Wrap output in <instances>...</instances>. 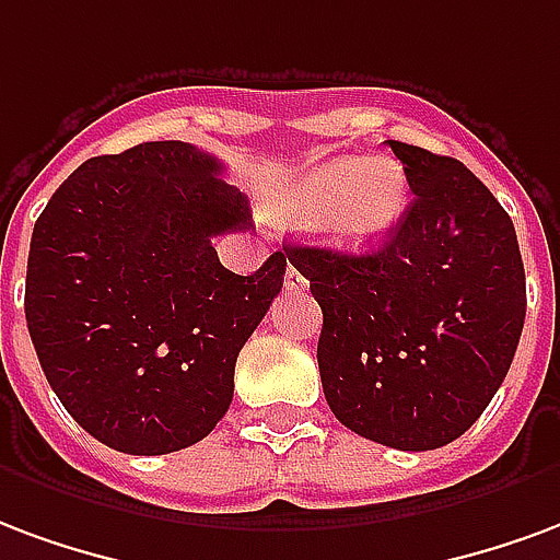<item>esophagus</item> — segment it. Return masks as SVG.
Here are the masks:
<instances>
[{
    "label": "esophagus",
    "mask_w": 560,
    "mask_h": 560,
    "mask_svg": "<svg viewBox=\"0 0 560 560\" xmlns=\"http://www.w3.org/2000/svg\"><path fill=\"white\" fill-rule=\"evenodd\" d=\"M285 289H304V283H307V280H304V275H301V271H298L295 265H285Z\"/></svg>",
    "instance_id": "esophagus-1"
}]
</instances>
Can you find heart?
<instances>
[{"instance_id":"b5f03b06","label":"heart","mask_w":560,"mask_h":560,"mask_svg":"<svg viewBox=\"0 0 560 560\" xmlns=\"http://www.w3.org/2000/svg\"><path fill=\"white\" fill-rule=\"evenodd\" d=\"M409 208V178L390 158H334L277 190L271 214L313 220L340 250H370L394 232Z\"/></svg>"}]
</instances>
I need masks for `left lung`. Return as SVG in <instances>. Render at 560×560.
I'll return each mask as SVG.
<instances>
[{"instance_id":"left-lung-1","label":"left lung","mask_w":560,"mask_h":560,"mask_svg":"<svg viewBox=\"0 0 560 560\" xmlns=\"http://www.w3.org/2000/svg\"><path fill=\"white\" fill-rule=\"evenodd\" d=\"M415 199L378 250L283 247L322 307L330 411L370 442L435 451L504 382L525 325L513 220L465 163L390 140Z\"/></svg>"}]
</instances>
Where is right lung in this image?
Wrapping results in <instances>:
<instances>
[{
	"mask_svg": "<svg viewBox=\"0 0 560 560\" xmlns=\"http://www.w3.org/2000/svg\"><path fill=\"white\" fill-rule=\"evenodd\" d=\"M220 173L190 142H142L85 161L35 220L28 337L68 415L113 451L202 442L283 285L285 253L250 277L220 265L211 238L253 220Z\"/></svg>",
	"mask_w": 560,
	"mask_h": 560,
	"instance_id": "obj_1",
	"label": "right lung"
}]
</instances>
